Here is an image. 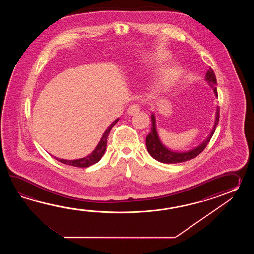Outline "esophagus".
Segmentation results:
<instances>
[{
	"label": "esophagus",
	"instance_id": "esophagus-1",
	"mask_svg": "<svg viewBox=\"0 0 254 254\" xmlns=\"http://www.w3.org/2000/svg\"><path fill=\"white\" fill-rule=\"evenodd\" d=\"M140 106L138 104H132L127 110V114L129 115H135L140 112Z\"/></svg>",
	"mask_w": 254,
	"mask_h": 254
}]
</instances>
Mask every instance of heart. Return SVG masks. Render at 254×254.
Returning <instances> with one entry per match:
<instances>
[{
	"instance_id": "b5f03b06",
	"label": "heart",
	"mask_w": 254,
	"mask_h": 254,
	"mask_svg": "<svg viewBox=\"0 0 254 254\" xmlns=\"http://www.w3.org/2000/svg\"><path fill=\"white\" fill-rule=\"evenodd\" d=\"M162 58L167 59V55H157V60ZM182 75V70L179 65L175 64L162 66L157 72L153 82V92L155 94H162L168 92L177 84Z\"/></svg>"
}]
</instances>
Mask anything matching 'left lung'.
<instances>
[{
  "label": "left lung",
  "mask_w": 254,
  "mask_h": 254,
  "mask_svg": "<svg viewBox=\"0 0 254 254\" xmlns=\"http://www.w3.org/2000/svg\"><path fill=\"white\" fill-rule=\"evenodd\" d=\"M204 81L208 82V84L212 88V91L214 92L216 97H218L217 88L215 87L216 76L214 74V71L212 70L211 68H209V70H207ZM219 111H220V108L217 106L214 125H213V127H212L210 134L208 135V137L200 143V145L186 151H173V150L169 149L168 147L162 143V140H160V137L158 135V131H157L155 114H151V132L147 135V137H146L147 151L150 153V155L158 162H162V163H168V164L186 162V161H189V160H191L195 157L198 156L200 152L205 149L206 146L209 143L212 135L215 131L216 126L218 125L219 117H220Z\"/></svg>",
  "instance_id": "8db88e82"
}]
</instances>
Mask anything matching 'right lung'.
Here are the masks:
<instances>
[{
    "instance_id": "1",
    "label": "right lung",
    "mask_w": 254,
    "mask_h": 254,
    "mask_svg": "<svg viewBox=\"0 0 254 254\" xmlns=\"http://www.w3.org/2000/svg\"><path fill=\"white\" fill-rule=\"evenodd\" d=\"M118 121H119V118H117L111 125H109L108 128L105 129V131L103 132V136H102V138L99 141L97 146L95 147V149L89 155L83 157V158H80V159H76V160H65V159H60L57 157H54V158L58 162L64 163L67 165H70V166H74V167L86 168L91 166L92 164H95L96 162L101 160V158L104 154L105 150H106V144H107V138H108L109 133H110L112 128L114 127V125Z\"/></svg>"
}]
</instances>
